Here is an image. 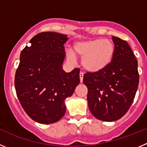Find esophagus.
I'll list each match as a JSON object with an SVG mask.
<instances>
[{
	"label": "esophagus",
	"mask_w": 147,
	"mask_h": 147,
	"mask_svg": "<svg viewBox=\"0 0 147 147\" xmlns=\"http://www.w3.org/2000/svg\"><path fill=\"white\" fill-rule=\"evenodd\" d=\"M83 76H84V73L82 72V71H81L80 74V82H82L83 80Z\"/></svg>",
	"instance_id": "34e87169"
}]
</instances>
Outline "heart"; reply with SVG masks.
Segmentation results:
<instances>
[{
  "label": "heart",
  "instance_id": "obj_1",
  "mask_svg": "<svg viewBox=\"0 0 147 147\" xmlns=\"http://www.w3.org/2000/svg\"><path fill=\"white\" fill-rule=\"evenodd\" d=\"M74 52L82 57V64L85 69L96 72L107 67L113 57L115 47L108 39H94L80 40L74 44ZM67 57L74 59V54L71 50L67 51Z\"/></svg>",
  "mask_w": 147,
  "mask_h": 147
}]
</instances>
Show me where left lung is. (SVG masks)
Returning <instances> with one entry per match:
<instances>
[{
	"label": "left lung",
	"mask_w": 147,
	"mask_h": 147,
	"mask_svg": "<svg viewBox=\"0 0 147 147\" xmlns=\"http://www.w3.org/2000/svg\"><path fill=\"white\" fill-rule=\"evenodd\" d=\"M112 39L115 51L110 64L96 72H87L83 78L90 111L104 121L119 120L127 113L139 83L138 61L131 48L125 40Z\"/></svg>",
	"instance_id": "1"
}]
</instances>
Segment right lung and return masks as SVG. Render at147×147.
Masks as SVG:
<instances>
[{"label":"right lung","mask_w":147,"mask_h":147,"mask_svg":"<svg viewBox=\"0 0 147 147\" xmlns=\"http://www.w3.org/2000/svg\"><path fill=\"white\" fill-rule=\"evenodd\" d=\"M67 35L41 32L22 50L15 73V87L23 110L32 120L49 124L60 120L66 111L65 100L80 82V69H62Z\"/></svg>","instance_id":"right-lung-1"}]
</instances>
